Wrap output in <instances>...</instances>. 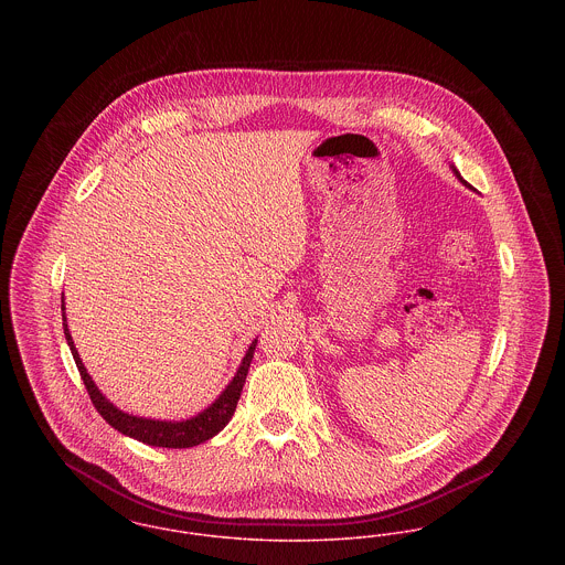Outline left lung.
<instances>
[{"mask_svg":"<svg viewBox=\"0 0 565 565\" xmlns=\"http://www.w3.org/2000/svg\"><path fill=\"white\" fill-rule=\"evenodd\" d=\"M451 171H454V173H456V178H458V180H460V182H462V184H465V186H469V184H467V182H465V180H462V178H460V173H458V171H456V169H451Z\"/></svg>","mask_w":565,"mask_h":565,"instance_id":"obj_1","label":"left lung"}]
</instances>
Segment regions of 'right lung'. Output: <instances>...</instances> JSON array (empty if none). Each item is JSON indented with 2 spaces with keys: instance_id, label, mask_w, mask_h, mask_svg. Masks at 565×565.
I'll return each instance as SVG.
<instances>
[{
  "instance_id": "right-lung-1",
  "label": "right lung",
  "mask_w": 565,
  "mask_h": 565,
  "mask_svg": "<svg viewBox=\"0 0 565 565\" xmlns=\"http://www.w3.org/2000/svg\"><path fill=\"white\" fill-rule=\"evenodd\" d=\"M64 310V306H62ZM64 319V334H66V342L73 351V358H75L76 369L81 373V379L85 383V390L96 407V412L103 415L115 430H119L121 435L126 437H132L137 441H143L148 446L153 448H192V446H199L207 439H212L214 435H218L231 415L237 407V401L242 396V387L246 383V375H248V369H250V362H253V355H255V347H257V340H253V344L248 347L239 369L235 376L231 379V383L223 390V394L207 407L203 409L201 414L190 417V419H182V422H167V419H150V417H137L132 414H124L115 407L111 401H107L103 396V392L96 387V383L92 381V376L87 373V369L83 366L81 358H78V351H76L75 342L73 337L68 332V323H66V312L62 315Z\"/></svg>"
}]
</instances>
